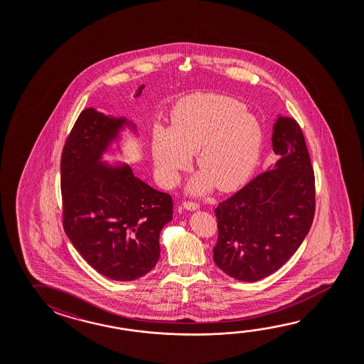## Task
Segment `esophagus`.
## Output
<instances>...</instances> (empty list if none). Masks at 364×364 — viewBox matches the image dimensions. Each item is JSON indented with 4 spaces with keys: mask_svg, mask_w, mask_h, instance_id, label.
<instances>
[{
    "mask_svg": "<svg viewBox=\"0 0 364 364\" xmlns=\"http://www.w3.org/2000/svg\"><path fill=\"white\" fill-rule=\"evenodd\" d=\"M183 205L188 210H197V209H199V204L197 202H193V200H185Z\"/></svg>",
    "mask_w": 364,
    "mask_h": 364,
    "instance_id": "esophagus-1",
    "label": "esophagus"
}]
</instances>
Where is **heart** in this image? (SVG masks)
<instances>
[{
  "label": "heart",
  "instance_id": "1",
  "mask_svg": "<svg viewBox=\"0 0 364 364\" xmlns=\"http://www.w3.org/2000/svg\"><path fill=\"white\" fill-rule=\"evenodd\" d=\"M244 104L213 94H194L173 107L168 129L156 128L152 155L156 168L167 185L175 184L197 152L202 173L193 180L196 193L236 189L249 178L262 146L257 120L245 113Z\"/></svg>",
  "mask_w": 364,
  "mask_h": 364
}]
</instances>
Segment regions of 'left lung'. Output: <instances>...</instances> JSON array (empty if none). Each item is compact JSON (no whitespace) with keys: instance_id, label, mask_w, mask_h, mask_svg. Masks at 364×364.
Listing matches in <instances>:
<instances>
[{"instance_id":"1","label":"left lung","mask_w":364,"mask_h":364,"mask_svg":"<svg viewBox=\"0 0 364 364\" xmlns=\"http://www.w3.org/2000/svg\"><path fill=\"white\" fill-rule=\"evenodd\" d=\"M274 168L257 175L215 209V265L235 279L257 282L273 274L297 251L315 217V173L297 122L279 117Z\"/></svg>"}]
</instances>
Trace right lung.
<instances>
[{
    "label": "right lung",
    "mask_w": 364,
    "mask_h": 364,
    "mask_svg": "<svg viewBox=\"0 0 364 364\" xmlns=\"http://www.w3.org/2000/svg\"><path fill=\"white\" fill-rule=\"evenodd\" d=\"M142 85L136 95H141ZM124 118L87 107L78 115L60 157L62 222L72 245L96 272L120 282L138 279L160 257L162 227L173 199L138 179L129 166L102 165V152Z\"/></svg>",
    "instance_id": "1"
}]
</instances>
